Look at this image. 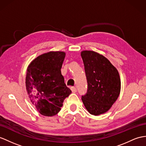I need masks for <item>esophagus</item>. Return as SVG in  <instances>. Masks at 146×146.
Listing matches in <instances>:
<instances>
[{
	"mask_svg": "<svg viewBox=\"0 0 146 146\" xmlns=\"http://www.w3.org/2000/svg\"><path fill=\"white\" fill-rule=\"evenodd\" d=\"M70 89H71V90H72L73 93H76V92H77V89L75 87H71Z\"/></svg>",
	"mask_w": 146,
	"mask_h": 146,
	"instance_id": "1",
	"label": "esophagus"
}]
</instances>
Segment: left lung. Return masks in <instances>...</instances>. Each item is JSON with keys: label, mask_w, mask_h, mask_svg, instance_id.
Segmentation results:
<instances>
[{"label": "left lung", "mask_w": 146, "mask_h": 146, "mask_svg": "<svg viewBox=\"0 0 146 146\" xmlns=\"http://www.w3.org/2000/svg\"><path fill=\"white\" fill-rule=\"evenodd\" d=\"M88 88L82 96L85 108L91 115L98 116L108 111L118 99L121 80L118 70L105 56L93 51L81 53Z\"/></svg>", "instance_id": "8db88e82"}]
</instances>
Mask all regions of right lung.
Instances as JSON below:
<instances>
[{
	"instance_id": "1",
	"label": "right lung",
	"mask_w": 146,
	"mask_h": 146,
	"mask_svg": "<svg viewBox=\"0 0 146 146\" xmlns=\"http://www.w3.org/2000/svg\"><path fill=\"white\" fill-rule=\"evenodd\" d=\"M65 56L62 51L44 53L33 59L27 67L25 84L28 97L43 116L58 114L64 99L72 92L61 74Z\"/></svg>"
}]
</instances>
